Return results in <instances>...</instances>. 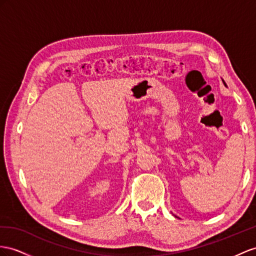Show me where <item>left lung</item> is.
<instances>
[{
	"mask_svg": "<svg viewBox=\"0 0 256 256\" xmlns=\"http://www.w3.org/2000/svg\"><path fill=\"white\" fill-rule=\"evenodd\" d=\"M224 84H225V83H224ZM225 85H226V84H225Z\"/></svg>",
	"mask_w": 256,
	"mask_h": 256,
	"instance_id": "1",
	"label": "left lung"
}]
</instances>
